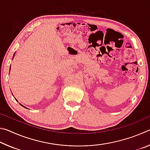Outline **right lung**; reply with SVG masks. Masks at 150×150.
<instances>
[{"instance_id": "add662e5", "label": "right lung", "mask_w": 150, "mask_h": 150, "mask_svg": "<svg viewBox=\"0 0 150 150\" xmlns=\"http://www.w3.org/2000/svg\"><path fill=\"white\" fill-rule=\"evenodd\" d=\"M10 70H11V68H10ZM15 99H16V98H15ZM22 106H24L23 105H22ZM24 107H25V106H24Z\"/></svg>"}]
</instances>
